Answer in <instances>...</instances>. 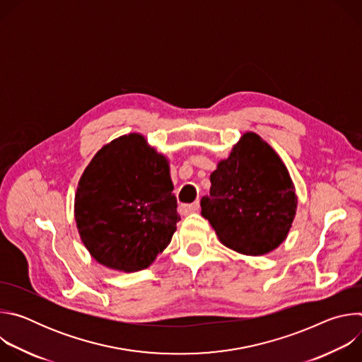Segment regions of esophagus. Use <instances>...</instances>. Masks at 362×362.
I'll return each instance as SVG.
<instances>
[{"label":"esophagus","mask_w":362,"mask_h":362,"mask_svg":"<svg viewBox=\"0 0 362 362\" xmlns=\"http://www.w3.org/2000/svg\"><path fill=\"white\" fill-rule=\"evenodd\" d=\"M199 209V202H193V203H189V204H180L179 206V212L182 215H189V214H193Z\"/></svg>","instance_id":"34e87169"}]
</instances>
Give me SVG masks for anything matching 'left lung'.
<instances>
[{
    "label": "left lung",
    "mask_w": 362,
    "mask_h": 362,
    "mask_svg": "<svg viewBox=\"0 0 362 362\" xmlns=\"http://www.w3.org/2000/svg\"><path fill=\"white\" fill-rule=\"evenodd\" d=\"M211 183L209 196L200 200L202 216L225 246L259 256L286 239L298 197L286 166L261 136L245 133Z\"/></svg>",
    "instance_id": "8db88e82"
}]
</instances>
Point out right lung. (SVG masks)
I'll use <instances>...</instances> for the list:
<instances>
[{
  "instance_id": "add662e5",
  "label": "right lung",
  "mask_w": 362,
  "mask_h": 362,
  "mask_svg": "<svg viewBox=\"0 0 362 362\" xmlns=\"http://www.w3.org/2000/svg\"><path fill=\"white\" fill-rule=\"evenodd\" d=\"M169 160L144 136L103 146L80 177L74 218L94 259L110 269H146L170 243L180 221Z\"/></svg>"
}]
</instances>
